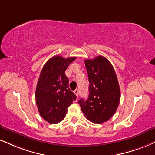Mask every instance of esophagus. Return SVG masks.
<instances>
[{"label": "esophagus", "mask_w": 155, "mask_h": 155, "mask_svg": "<svg viewBox=\"0 0 155 155\" xmlns=\"http://www.w3.org/2000/svg\"><path fill=\"white\" fill-rule=\"evenodd\" d=\"M74 94H75L76 95H77V96H78V95H79V91H78V89L74 90Z\"/></svg>", "instance_id": "1"}]
</instances>
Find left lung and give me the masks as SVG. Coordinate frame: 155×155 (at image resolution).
<instances>
[{
    "label": "left lung",
    "instance_id": "obj_1",
    "mask_svg": "<svg viewBox=\"0 0 155 155\" xmlns=\"http://www.w3.org/2000/svg\"><path fill=\"white\" fill-rule=\"evenodd\" d=\"M89 81V95L78 104L87 119L102 124L112 117L121 98L120 87L111 63L106 57L98 56L85 60Z\"/></svg>",
    "mask_w": 155,
    "mask_h": 155
}]
</instances>
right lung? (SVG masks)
<instances>
[{
	"instance_id": "right-lung-1",
	"label": "right lung",
	"mask_w": 155,
	"mask_h": 155,
	"mask_svg": "<svg viewBox=\"0 0 155 155\" xmlns=\"http://www.w3.org/2000/svg\"><path fill=\"white\" fill-rule=\"evenodd\" d=\"M75 59L60 55L52 57L40 73L36 88V103L40 115L49 123L62 121L68 108L76 99L75 94L69 88V80L65 75L69 64Z\"/></svg>"
}]
</instances>
